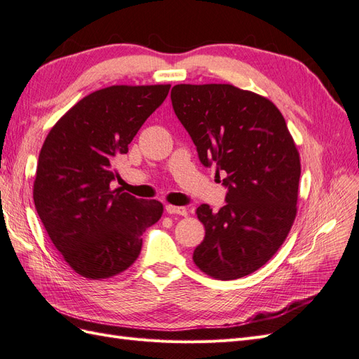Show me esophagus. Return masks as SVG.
Wrapping results in <instances>:
<instances>
[{
  "label": "esophagus",
  "instance_id": "esophagus-1",
  "mask_svg": "<svg viewBox=\"0 0 359 359\" xmlns=\"http://www.w3.org/2000/svg\"><path fill=\"white\" fill-rule=\"evenodd\" d=\"M165 210L168 214H178L182 217H186L189 214V211L186 208H182V206H175V205H166Z\"/></svg>",
  "mask_w": 359,
  "mask_h": 359
}]
</instances>
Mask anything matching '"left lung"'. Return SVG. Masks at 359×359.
Listing matches in <instances>:
<instances>
[{
    "label": "left lung",
    "instance_id": "1",
    "mask_svg": "<svg viewBox=\"0 0 359 359\" xmlns=\"http://www.w3.org/2000/svg\"><path fill=\"white\" fill-rule=\"evenodd\" d=\"M170 100L202 165L226 173L223 208L196 210L205 238L194 264L217 280L252 274L276 255L297 215L301 163L285 118L265 97L229 83L175 85Z\"/></svg>",
    "mask_w": 359,
    "mask_h": 359
}]
</instances>
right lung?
I'll use <instances>...</instances> for the list:
<instances>
[{
  "label": "right lung",
  "instance_id": "add662e5",
  "mask_svg": "<svg viewBox=\"0 0 359 359\" xmlns=\"http://www.w3.org/2000/svg\"><path fill=\"white\" fill-rule=\"evenodd\" d=\"M170 85H114L83 97L52 127L41 147L34 205L53 245L82 277L123 273L137 259L142 233L163 205L112 189L115 161L165 102Z\"/></svg>",
  "mask_w": 359,
  "mask_h": 359
}]
</instances>
